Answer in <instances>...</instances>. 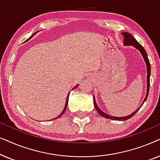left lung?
Wrapping results in <instances>:
<instances>
[{"label": "left lung", "mask_w": 160, "mask_h": 160, "mask_svg": "<svg viewBox=\"0 0 160 160\" xmlns=\"http://www.w3.org/2000/svg\"><path fill=\"white\" fill-rule=\"evenodd\" d=\"M122 34L123 35V36H124V42H123L124 45V46H132V47L136 48V49L138 50L140 52H141L142 56H143V58L144 59V61H145L146 65V69H147V90H146V97H145V98H144L143 102H142L141 106H140L139 108H138L137 110H135V111H134V112L131 113V114L128 115V116H126V117H113V116L108 115V114H107V113H104L103 111H102L101 110H100V108L98 106V105H97V103H96V101H95V97H93L94 106H95V108L96 109V111H97L98 112V113H99L100 116H102V117L106 118V119L117 120V121H125V120H128L129 119H130L131 117H132L133 116H134L135 113H137V111H138L140 108H141V107L143 106L144 102H145L146 99H147L148 95V92H149L150 75H151V65H150L149 60H148L147 53H146L145 49H144V48L142 47V46L138 42V41H136V39H135L134 37H133L130 33H129V32H122Z\"/></svg>", "instance_id": "left-lung-1"}]
</instances>
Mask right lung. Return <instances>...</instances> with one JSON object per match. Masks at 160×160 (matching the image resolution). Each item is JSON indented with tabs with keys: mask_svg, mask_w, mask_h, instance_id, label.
Here are the masks:
<instances>
[{
	"mask_svg": "<svg viewBox=\"0 0 160 160\" xmlns=\"http://www.w3.org/2000/svg\"><path fill=\"white\" fill-rule=\"evenodd\" d=\"M38 32V31H37V32H35V33H34V34H32V36H30V38H28L27 41H28V40H30V38H32V36H33L35 34H36V33H37V32ZM78 87V84H77V85H76V87H73V89H75V88H76V87ZM69 95H70V92L68 93V96H67V98H66V101H65V108H64V109H63V111H62V113H60V114L58 116V118H59V117H61V116H62V115L63 114V113H64V112H65V110H66V108H67V106H68V98H69ZM54 119H57V117H56V118H54Z\"/></svg>",
	"mask_w": 160,
	"mask_h": 160,
	"instance_id": "right-lung-1",
	"label": "right lung"
}]
</instances>
